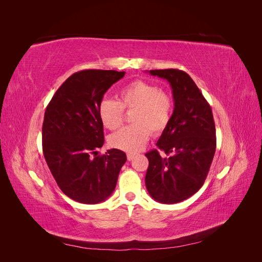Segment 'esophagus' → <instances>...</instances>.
Returning a JSON list of instances; mask_svg holds the SVG:
<instances>
[{"label":"esophagus","instance_id":"34e87169","mask_svg":"<svg viewBox=\"0 0 262 262\" xmlns=\"http://www.w3.org/2000/svg\"><path fill=\"white\" fill-rule=\"evenodd\" d=\"M134 156H136V155H134V154H131V153H129L128 155H126V158H128V161H132L133 158H134Z\"/></svg>","mask_w":262,"mask_h":262}]
</instances>
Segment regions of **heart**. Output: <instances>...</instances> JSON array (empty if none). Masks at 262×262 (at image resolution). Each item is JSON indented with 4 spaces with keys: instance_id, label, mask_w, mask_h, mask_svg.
I'll use <instances>...</instances> for the list:
<instances>
[{
    "instance_id": "b5f03b06",
    "label": "heart",
    "mask_w": 262,
    "mask_h": 262,
    "mask_svg": "<svg viewBox=\"0 0 262 262\" xmlns=\"http://www.w3.org/2000/svg\"><path fill=\"white\" fill-rule=\"evenodd\" d=\"M172 108L168 93L150 82L136 80L119 92V101L101 100L98 116L105 128L116 130L123 122V109L132 112L130 120L133 124L112 134L109 144L123 152L137 153L147 143L150 132L157 137L168 128Z\"/></svg>"
}]
</instances>
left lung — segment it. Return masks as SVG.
Masks as SVG:
<instances>
[{"label":"left lung","mask_w":262,"mask_h":262,"mask_svg":"<svg viewBox=\"0 0 262 262\" xmlns=\"http://www.w3.org/2000/svg\"><path fill=\"white\" fill-rule=\"evenodd\" d=\"M149 74L168 81L175 108L168 128L156 143L166 155L157 149L145 154V186L157 202L178 203L204 184L215 154V124L209 102L186 72L166 69L152 70Z\"/></svg>","instance_id":"8db88e82"}]
</instances>
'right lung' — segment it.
<instances>
[{"label":"right lung","mask_w":262,"mask_h":262,"mask_svg":"<svg viewBox=\"0 0 262 262\" xmlns=\"http://www.w3.org/2000/svg\"><path fill=\"white\" fill-rule=\"evenodd\" d=\"M114 70H83L71 75L47 106L42 124V150L47 165L62 192L85 204L112 195L126 161L117 148L97 155L104 144L98 107L109 87L124 76ZM94 154L95 158H92Z\"/></svg>","instance_id":"1"}]
</instances>
